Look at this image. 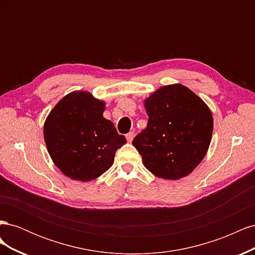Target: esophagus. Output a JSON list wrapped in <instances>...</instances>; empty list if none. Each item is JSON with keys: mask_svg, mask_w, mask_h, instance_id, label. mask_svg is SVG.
Instances as JSON below:
<instances>
[{"mask_svg": "<svg viewBox=\"0 0 255 255\" xmlns=\"http://www.w3.org/2000/svg\"><path fill=\"white\" fill-rule=\"evenodd\" d=\"M134 136H135L134 132H129V133H128V134H127V140H128V142H132V140L134 139Z\"/></svg>", "mask_w": 255, "mask_h": 255, "instance_id": "esophagus-1", "label": "esophagus"}]
</instances>
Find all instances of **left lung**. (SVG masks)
Returning <instances> with one entry per match:
<instances>
[{
    "label": "left lung",
    "mask_w": 255,
    "mask_h": 255,
    "mask_svg": "<svg viewBox=\"0 0 255 255\" xmlns=\"http://www.w3.org/2000/svg\"><path fill=\"white\" fill-rule=\"evenodd\" d=\"M148 126L133 140L143 166L157 177L180 180L195 170L210 146L213 116L181 84L160 87L144 100Z\"/></svg>",
    "instance_id": "left-lung-1"
}]
</instances>
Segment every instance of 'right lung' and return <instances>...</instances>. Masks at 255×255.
Segmentation results:
<instances>
[{"label": "right lung", "mask_w": 255, "mask_h": 255, "mask_svg": "<svg viewBox=\"0 0 255 255\" xmlns=\"http://www.w3.org/2000/svg\"><path fill=\"white\" fill-rule=\"evenodd\" d=\"M104 111V101L79 90L61 99L45 119L48 152L72 180L89 182L102 175L114 164L116 151L127 142L114 123L103 117Z\"/></svg>", "instance_id": "add662e5"}]
</instances>
